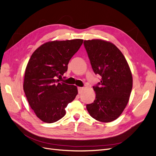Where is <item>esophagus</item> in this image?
Instances as JSON below:
<instances>
[{"label": "esophagus", "mask_w": 156, "mask_h": 156, "mask_svg": "<svg viewBox=\"0 0 156 156\" xmlns=\"http://www.w3.org/2000/svg\"><path fill=\"white\" fill-rule=\"evenodd\" d=\"M83 87H78V93L80 94L83 92Z\"/></svg>", "instance_id": "34e87169"}]
</instances>
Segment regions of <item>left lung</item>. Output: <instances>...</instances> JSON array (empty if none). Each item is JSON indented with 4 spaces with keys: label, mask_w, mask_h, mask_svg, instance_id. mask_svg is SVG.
Masks as SVG:
<instances>
[{
    "label": "left lung",
    "mask_w": 156,
    "mask_h": 156,
    "mask_svg": "<svg viewBox=\"0 0 156 156\" xmlns=\"http://www.w3.org/2000/svg\"><path fill=\"white\" fill-rule=\"evenodd\" d=\"M85 48L95 74L101 77L93 87L96 99L87 105L93 119L110 122L124 111L133 87V78L124 56L111 42L102 40H84Z\"/></svg>",
    "instance_id": "left-lung-1"
}]
</instances>
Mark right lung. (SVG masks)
<instances>
[{
    "label": "right lung",
    "mask_w": 156,
    "mask_h": 156,
    "mask_svg": "<svg viewBox=\"0 0 156 156\" xmlns=\"http://www.w3.org/2000/svg\"><path fill=\"white\" fill-rule=\"evenodd\" d=\"M83 40L53 41L39 47L27 64L23 90L32 109L46 123H53L66 115L65 108L78 93L77 88L59 83L67 72L69 60Z\"/></svg>",
    "instance_id": "right-lung-1"
}]
</instances>
